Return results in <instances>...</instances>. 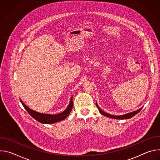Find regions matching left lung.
<instances>
[{
    "label": "left lung",
    "mask_w": 160,
    "mask_h": 160,
    "mask_svg": "<svg viewBox=\"0 0 160 160\" xmlns=\"http://www.w3.org/2000/svg\"><path fill=\"white\" fill-rule=\"evenodd\" d=\"M98 109L99 110V112L102 114V115L107 117H109V118H113V119H120V120H123V119H128V118H130L133 117H134L135 115H137L138 112H140V111L142 109V108H140L139 109L137 110V111H135L133 112H130V113H128V114H126V115H120V116H115V115H109V114H108L104 111H102L100 108L99 107V106L98 105L97 102L96 103Z\"/></svg>",
    "instance_id": "left-lung-1"
}]
</instances>
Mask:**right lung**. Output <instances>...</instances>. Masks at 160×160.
I'll return each instance as SVG.
<instances>
[{
    "mask_svg": "<svg viewBox=\"0 0 160 160\" xmlns=\"http://www.w3.org/2000/svg\"><path fill=\"white\" fill-rule=\"evenodd\" d=\"M72 99H73V96L72 97L70 100V103L67 107L66 109L64 112L57 114V115H48V114H42V113L37 112L30 109L28 106H27L23 102H22V101L21 99H20V101L21 102L22 106H23V107L27 110V111L35 120H36L37 121L41 123L51 124V123H54L59 121L63 120L70 115V113L73 108Z\"/></svg>",
    "mask_w": 160,
    "mask_h": 160,
    "instance_id": "right-lung-1",
    "label": "right lung"
}]
</instances>
